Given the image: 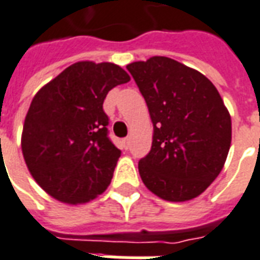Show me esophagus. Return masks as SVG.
Here are the masks:
<instances>
[{
    "mask_svg": "<svg viewBox=\"0 0 260 260\" xmlns=\"http://www.w3.org/2000/svg\"><path fill=\"white\" fill-rule=\"evenodd\" d=\"M122 145H123V148H124V149H127V148H128V138H123Z\"/></svg>",
    "mask_w": 260,
    "mask_h": 260,
    "instance_id": "esophagus-1",
    "label": "esophagus"
}]
</instances>
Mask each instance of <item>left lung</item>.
I'll return each instance as SVG.
<instances>
[{
	"instance_id": "1",
	"label": "left lung",
	"mask_w": 260,
	"mask_h": 260,
	"mask_svg": "<svg viewBox=\"0 0 260 260\" xmlns=\"http://www.w3.org/2000/svg\"><path fill=\"white\" fill-rule=\"evenodd\" d=\"M149 109L153 140L138 163L142 182L167 202L192 200L223 169L232 142L229 111L212 82L173 58L127 66Z\"/></svg>"
}]
</instances>
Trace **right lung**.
I'll return each instance as SVG.
<instances>
[{"label": "right lung", "mask_w": 260, "mask_h": 260, "mask_svg": "<svg viewBox=\"0 0 260 260\" xmlns=\"http://www.w3.org/2000/svg\"><path fill=\"white\" fill-rule=\"evenodd\" d=\"M128 81L116 64L79 61L31 101L21 151L32 178L58 202L87 203L108 188L120 151L108 137L103 104L111 89Z\"/></svg>", "instance_id": "1"}]
</instances>
